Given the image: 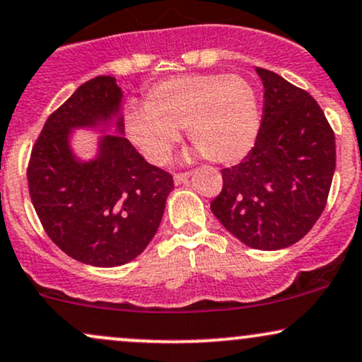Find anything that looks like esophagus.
<instances>
[{"label":"esophagus","instance_id":"obj_1","mask_svg":"<svg viewBox=\"0 0 362 362\" xmlns=\"http://www.w3.org/2000/svg\"><path fill=\"white\" fill-rule=\"evenodd\" d=\"M189 177H190L189 172H178L173 175V180H175L177 185H180V184H185V182L189 180Z\"/></svg>","mask_w":362,"mask_h":362}]
</instances>
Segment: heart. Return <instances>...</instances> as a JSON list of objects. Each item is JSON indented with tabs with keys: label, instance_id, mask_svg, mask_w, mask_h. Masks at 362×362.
<instances>
[{
	"label": "heart",
	"instance_id": "b5f03b06",
	"mask_svg": "<svg viewBox=\"0 0 362 362\" xmlns=\"http://www.w3.org/2000/svg\"><path fill=\"white\" fill-rule=\"evenodd\" d=\"M134 145L162 163L185 129L200 155L216 163H236L251 150L259 129L255 87L241 76L194 74L162 81L146 90L143 107L126 111Z\"/></svg>",
	"mask_w": 362,
	"mask_h": 362
}]
</instances>
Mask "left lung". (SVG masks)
Returning a JSON list of instances; mask_svg holds the SVG:
<instances>
[{"label":"left lung","mask_w":362,"mask_h":362,"mask_svg":"<svg viewBox=\"0 0 362 362\" xmlns=\"http://www.w3.org/2000/svg\"><path fill=\"white\" fill-rule=\"evenodd\" d=\"M264 86L255 146L241 163L223 168V190L211 209L221 224L255 250L300 241L325 204L335 170V136L307 90L258 69Z\"/></svg>","instance_id":"1"}]
</instances>
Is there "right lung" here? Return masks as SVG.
Segmentation results:
<instances>
[{"mask_svg": "<svg viewBox=\"0 0 362 362\" xmlns=\"http://www.w3.org/2000/svg\"><path fill=\"white\" fill-rule=\"evenodd\" d=\"M119 101L115 77L84 82L45 121L27 168L30 199L47 236L71 258L101 268L145 251L173 189L172 173L145 162L123 136L104 138L94 162L72 158L71 128L115 115Z\"/></svg>", "mask_w": 362, "mask_h": 362, "instance_id": "add662e5", "label": "right lung"}]
</instances>
